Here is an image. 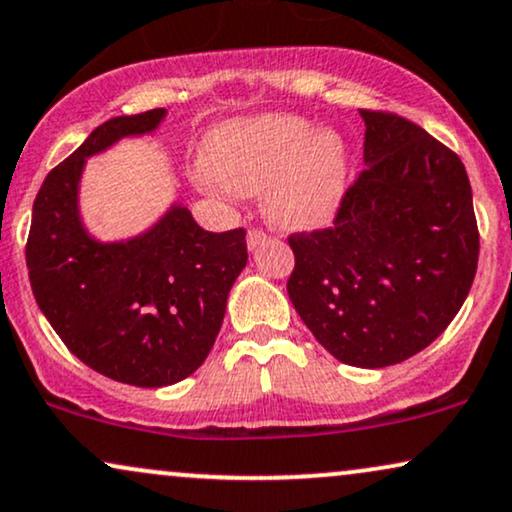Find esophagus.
<instances>
[{"instance_id":"1","label":"esophagus","mask_w":512,"mask_h":512,"mask_svg":"<svg viewBox=\"0 0 512 512\" xmlns=\"http://www.w3.org/2000/svg\"><path fill=\"white\" fill-rule=\"evenodd\" d=\"M268 242V235H265L263 230H251L247 235V247L249 251H254L256 247H261V244Z\"/></svg>"}]
</instances>
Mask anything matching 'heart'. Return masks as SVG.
I'll return each mask as SVG.
<instances>
[{
	"label": "heart",
	"mask_w": 512,
	"mask_h": 512,
	"mask_svg": "<svg viewBox=\"0 0 512 512\" xmlns=\"http://www.w3.org/2000/svg\"><path fill=\"white\" fill-rule=\"evenodd\" d=\"M204 181L232 195H261L282 228H320L334 221L350 188V150L334 129L268 112L216 129L204 152Z\"/></svg>",
	"instance_id": "b5f03b06"
}]
</instances>
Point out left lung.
<instances>
[{
	"label": "left lung",
	"instance_id": "obj_1",
	"mask_svg": "<svg viewBox=\"0 0 512 512\" xmlns=\"http://www.w3.org/2000/svg\"><path fill=\"white\" fill-rule=\"evenodd\" d=\"M364 169L334 228L294 235L287 291L338 362L381 369L428 348L473 287L480 235L459 157L388 112L360 110Z\"/></svg>",
	"mask_w": 512,
	"mask_h": 512
}]
</instances>
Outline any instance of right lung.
Returning <instances> with one entry per match:
<instances>
[{"label":"right lung","instance_id":"add662e5","mask_svg":"<svg viewBox=\"0 0 512 512\" xmlns=\"http://www.w3.org/2000/svg\"><path fill=\"white\" fill-rule=\"evenodd\" d=\"M164 119L167 110L157 108L91 131L44 178L25 249L32 294L70 353L138 388L174 386L202 367L247 265L242 228H199L183 202L122 240H101L86 225L79 204L86 159L155 134Z\"/></svg>","mask_w":512,"mask_h":512}]
</instances>
